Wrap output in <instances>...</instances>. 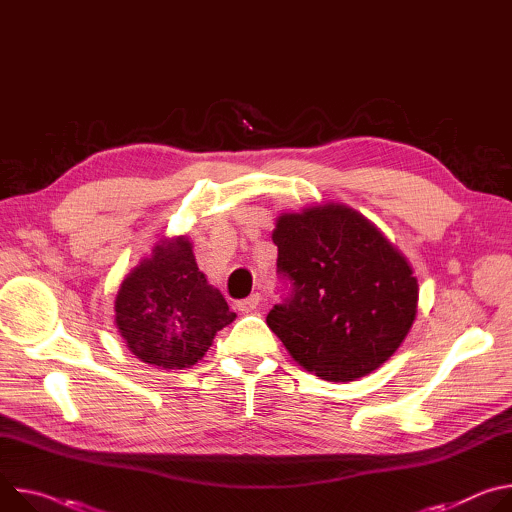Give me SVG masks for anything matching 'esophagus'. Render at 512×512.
<instances>
[{"label":"esophagus","mask_w":512,"mask_h":512,"mask_svg":"<svg viewBox=\"0 0 512 512\" xmlns=\"http://www.w3.org/2000/svg\"><path fill=\"white\" fill-rule=\"evenodd\" d=\"M258 305H260V295H258V293L250 295L248 299H242V301H238V309H240L242 313H252V311H254Z\"/></svg>","instance_id":"obj_1"}]
</instances>
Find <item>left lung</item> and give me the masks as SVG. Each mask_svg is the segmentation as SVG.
I'll return each instance as SVG.
<instances>
[{
	"instance_id": "1",
	"label": "left lung",
	"mask_w": 512,
	"mask_h": 512,
	"mask_svg": "<svg viewBox=\"0 0 512 512\" xmlns=\"http://www.w3.org/2000/svg\"><path fill=\"white\" fill-rule=\"evenodd\" d=\"M272 242L287 293L266 323L305 370L356 380L403 344L417 315V278L366 217L335 203L285 213Z\"/></svg>"
}]
</instances>
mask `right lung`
<instances>
[{
    "instance_id": "obj_1",
    "label": "right lung",
    "mask_w": 512,
    "mask_h": 512,
    "mask_svg": "<svg viewBox=\"0 0 512 512\" xmlns=\"http://www.w3.org/2000/svg\"><path fill=\"white\" fill-rule=\"evenodd\" d=\"M236 313L199 270L187 238L162 240L122 282L116 325L134 356L164 370L193 366Z\"/></svg>"
}]
</instances>
